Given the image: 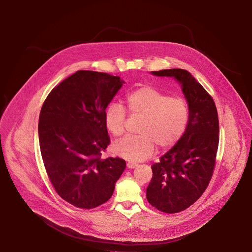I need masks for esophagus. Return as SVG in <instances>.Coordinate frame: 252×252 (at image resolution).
I'll use <instances>...</instances> for the list:
<instances>
[{
	"mask_svg": "<svg viewBox=\"0 0 252 252\" xmlns=\"http://www.w3.org/2000/svg\"><path fill=\"white\" fill-rule=\"evenodd\" d=\"M137 166H138V164L135 163V162H128V163H127V168H129V169H134V168H136Z\"/></svg>",
	"mask_w": 252,
	"mask_h": 252,
	"instance_id": "esophagus-1",
	"label": "esophagus"
}]
</instances>
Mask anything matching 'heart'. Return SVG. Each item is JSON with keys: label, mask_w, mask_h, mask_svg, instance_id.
I'll use <instances>...</instances> for the list:
<instances>
[{"label": "heart", "mask_w": 252, "mask_h": 252, "mask_svg": "<svg viewBox=\"0 0 252 252\" xmlns=\"http://www.w3.org/2000/svg\"><path fill=\"white\" fill-rule=\"evenodd\" d=\"M128 113L142 118L138 133L140 136L127 137L115 143L113 151L130 161H143L155 151L168 149L180 141L188 123L189 111L186 102L177 97H169L164 92L143 86L126 97ZM126 111L116 103H112L105 111V126L108 132L120 137L125 131Z\"/></svg>", "instance_id": "heart-1"}]
</instances>
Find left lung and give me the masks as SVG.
<instances>
[{
    "instance_id": "left-lung-1",
    "label": "left lung",
    "mask_w": 252,
    "mask_h": 252,
    "mask_svg": "<svg viewBox=\"0 0 252 252\" xmlns=\"http://www.w3.org/2000/svg\"><path fill=\"white\" fill-rule=\"evenodd\" d=\"M173 76L181 85L189 116L180 141L152 165V179L146 188L148 203L166 214L180 213L205 192L216 167L219 122L213 97L186 70L151 72Z\"/></svg>"
}]
</instances>
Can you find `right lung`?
<instances>
[{"instance_id":"add662e5","label":"right lung","mask_w":252,"mask_h":252,"mask_svg":"<svg viewBox=\"0 0 252 252\" xmlns=\"http://www.w3.org/2000/svg\"><path fill=\"white\" fill-rule=\"evenodd\" d=\"M125 83L107 72L77 71L46 97L38 118L45 171L57 194L79 209H94L111 197L125 160L102 152L110 143L106 108Z\"/></svg>"}]
</instances>
